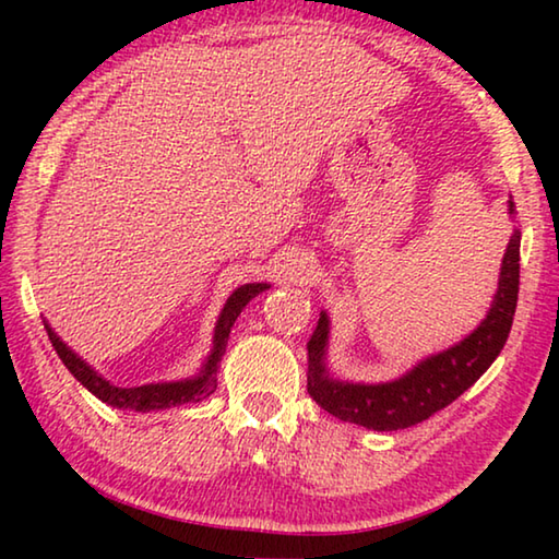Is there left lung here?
Masks as SVG:
<instances>
[{"instance_id":"obj_1","label":"left lung","mask_w":559,"mask_h":559,"mask_svg":"<svg viewBox=\"0 0 559 559\" xmlns=\"http://www.w3.org/2000/svg\"><path fill=\"white\" fill-rule=\"evenodd\" d=\"M508 214H515L513 200ZM520 286V231L510 236L500 278L488 316L443 353L421 359L419 365L402 374L400 380L362 384L333 380L325 367L330 320L320 313L316 333L308 340V394L337 419L357 424L374 431H396L429 419L443 406L468 390L484 374L503 349L510 325H513Z\"/></svg>"}]
</instances>
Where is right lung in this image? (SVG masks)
<instances>
[{
  "label": "right lung",
  "instance_id": "1",
  "mask_svg": "<svg viewBox=\"0 0 559 559\" xmlns=\"http://www.w3.org/2000/svg\"><path fill=\"white\" fill-rule=\"evenodd\" d=\"M271 288L269 283H246V286L236 288L229 298H226L219 320H216L214 328V340H212V353L204 359L202 370L194 377H187V380L179 382H157V384H143V386H116L108 382L106 377L98 374L93 367L81 359L73 349L63 343V340L53 333L51 325L46 323V333L56 353H59L61 362L69 367V372L79 380L91 394H96L100 402L110 406H118V409H135V412H155V409H169V406H179L187 402H202L216 390V370H219L222 355L229 343V333L239 318L246 302L257 298L259 293Z\"/></svg>",
  "mask_w": 559,
  "mask_h": 559
}]
</instances>
